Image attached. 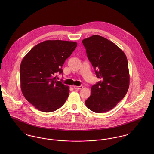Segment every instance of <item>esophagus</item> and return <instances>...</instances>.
<instances>
[{
    "mask_svg": "<svg viewBox=\"0 0 154 154\" xmlns=\"http://www.w3.org/2000/svg\"><path fill=\"white\" fill-rule=\"evenodd\" d=\"M73 88L75 89H81L83 88V86H73Z\"/></svg>",
    "mask_w": 154,
    "mask_h": 154,
    "instance_id": "esophagus-1",
    "label": "esophagus"
}]
</instances>
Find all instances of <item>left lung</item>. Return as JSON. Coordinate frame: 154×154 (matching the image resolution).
Returning <instances> with one entry per match:
<instances>
[{"instance_id": "obj_1", "label": "left lung", "mask_w": 154, "mask_h": 154, "mask_svg": "<svg viewBox=\"0 0 154 154\" xmlns=\"http://www.w3.org/2000/svg\"><path fill=\"white\" fill-rule=\"evenodd\" d=\"M82 43L97 77L101 79L92 86L86 106L97 113L107 112L128 91L130 76L126 56L117 45L100 35L85 38Z\"/></svg>"}]
</instances>
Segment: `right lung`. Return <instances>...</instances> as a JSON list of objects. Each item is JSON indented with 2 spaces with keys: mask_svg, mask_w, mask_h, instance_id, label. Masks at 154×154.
Wrapping results in <instances>:
<instances>
[{
  "mask_svg": "<svg viewBox=\"0 0 154 154\" xmlns=\"http://www.w3.org/2000/svg\"><path fill=\"white\" fill-rule=\"evenodd\" d=\"M77 43L46 40L35 45L23 58L20 66L21 88L26 100L37 109L50 112L66 102L69 88L54 75L75 50Z\"/></svg>",
  "mask_w": 154,
  "mask_h": 154,
  "instance_id": "right-lung-1",
  "label": "right lung"
}]
</instances>
